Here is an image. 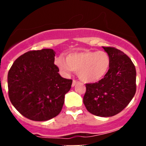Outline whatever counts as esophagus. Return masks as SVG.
<instances>
[{"instance_id":"34e87169","label":"esophagus","mask_w":146,"mask_h":146,"mask_svg":"<svg viewBox=\"0 0 146 146\" xmlns=\"http://www.w3.org/2000/svg\"><path fill=\"white\" fill-rule=\"evenodd\" d=\"M78 81H76V80H73V83H72V87H74L75 85H76L77 83H78Z\"/></svg>"}]
</instances>
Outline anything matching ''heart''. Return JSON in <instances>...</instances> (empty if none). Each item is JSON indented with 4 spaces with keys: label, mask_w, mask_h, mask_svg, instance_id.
<instances>
[{
    "label": "heart",
    "mask_w": 146,
    "mask_h": 146,
    "mask_svg": "<svg viewBox=\"0 0 146 146\" xmlns=\"http://www.w3.org/2000/svg\"><path fill=\"white\" fill-rule=\"evenodd\" d=\"M110 57L104 51H82L70 53L67 58L58 57L55 64L64 76H69L73 70L85 82L93 83L101 80L110 67Z\"/></svg>",
    "instance_id": "b5f03b06"
}]
</instances>
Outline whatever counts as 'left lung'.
Here are the masks:
<instances>
[{
  "label": "left lung",
  "instance_id": "left-lung-1",
  "mask_svg": "<svg viewBox=\"0 0 146 146\" xmlns=\"http://www.w3.org/2000/svg\"><path fill=\"white\" fill-rule=\"evenodd\" d=\"M111 60L104 78L86 84L83 103L87 110L98 117H110L121 111L136 90L135 66L127 55L113 47H103Z\"/></svg>",
  "mask_w": 146,
  "mask_h": 146
}]
</instances>
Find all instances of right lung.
I'll return each instance as SVG.
<instances>
[{
  "mask_svg": "<svg viewBox=\"0 0 146 146\" xmlns=\"http://www.w3.org/2000/svg\"><path fill=\"white\" fill-rule=\"evenodd\" d=\"M51 48L28 51L15 61L8 75V95L26 118L43 121L56 117L72 80L61 77Z\"/></svg>",
  "mask_w": 146,
  "mask_h": 146,
  "instance_id": "1",
  "label": "right lung"
}]
</instances>
